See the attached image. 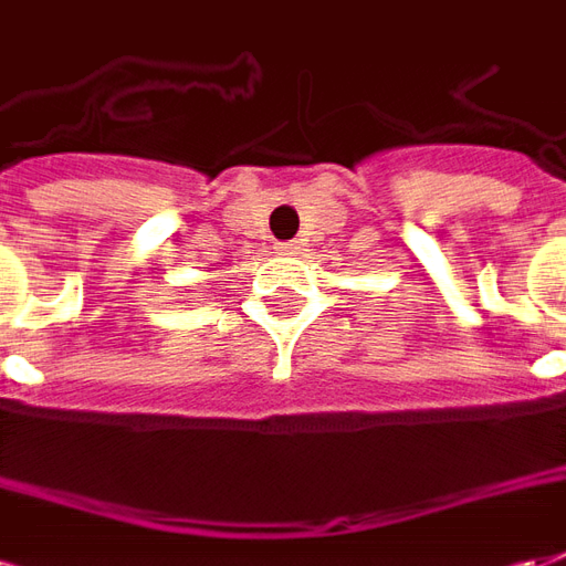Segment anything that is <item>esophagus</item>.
Instances as JSON below:
<instances>
[{"label": "esophagus", "instance_id": "obj_1", "mask_svg": "<svg viewBox=\"0 0 566 566\" xmlns=\"http://www.w3.org/2000/svg\"><path fill=\"white\" fill-rule=\"evenodd\" d=\"M274 250H277V255H298V243H295V241H283V243H277Z\"/></svg>", "mask_w": 566, "mask_h": 566}]
</instances>
